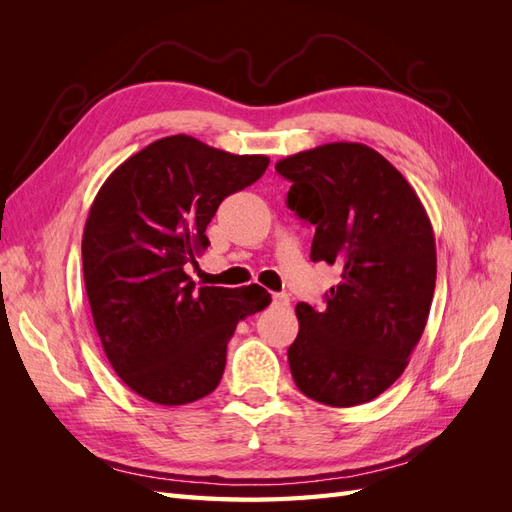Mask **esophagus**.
I'll return each mask as SVG.
<instances>
[{"label":"esophagus","instance_id":"1","mask_svg":"<svg viewBox=\"0 0 512 512\" xmlns=\"http://www.w3.org/2000/svg\"><path fill=\"white\" fill-rule=\"evenodd\" d=\"M273 305H275V307H280V309H284V307H288V305H290V297H288V294H284V292H280V294H273Z\"/></svg>","mask_w":512,"mask_h":512}]
</instances>
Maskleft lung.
Here are the masks:
<instances>
[{"mask_svg":"<svg viewBox=\"0 0 512 512\" xmlns=\"http://www.w3.org/2000/svg\"><path fill=\"white\" fill-rule=\"evenodd\" d=\"M286 205L316 232L312 260L342 267L327 307L297 305L294 384L324 406L376 399L404 374L436 288V239L412 185L376 149L329 143L275 164Z\"/></svg>","mask_w":512,"mask_h":512,"instance_id":"8db88e82","label":"left lung"}]
</instances>
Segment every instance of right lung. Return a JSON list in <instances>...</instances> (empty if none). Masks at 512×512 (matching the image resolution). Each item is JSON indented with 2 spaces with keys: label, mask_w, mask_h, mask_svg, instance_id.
<instances>
[{
  "label": "right lung",
  "mask_w": 512,
  "mask_h": 512,
  "mask_svg": "<svg viewBox=\"0 0 512 512\" xmlns=\"http://www.w3.org/2000/svg\"><path fill=\"white\" fill-rule=\"evenodd\" d=\"M267 166V156L175 134L119 164L94 198L81 245L91 316L115 374L153 404L213 393L239 320L271 303L258 284L196 290L185 273L207 250L205 230L222 200Z\"/></svg>",
  "instance_id": "1"
}]
</instances>
